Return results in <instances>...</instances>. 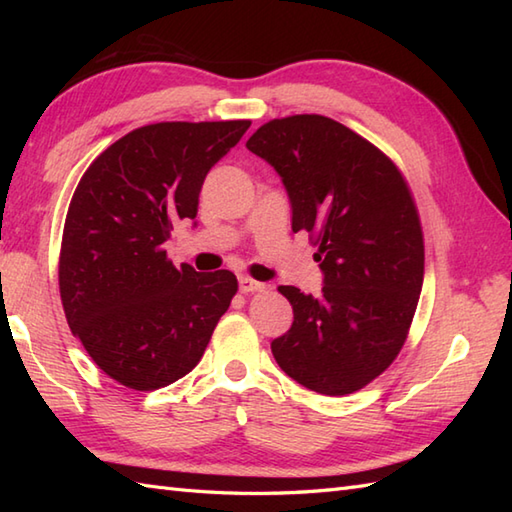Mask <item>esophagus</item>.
I'll return each mask as SVG.
<instances>
[{"label": "esophagus", "instance_id": "1", "mask_svg": "<svg viewBox=\"0 0 512 512\" xmlns=\"http://www.w3.org/2000/svg\"><path fill=\"white\" fill-rule=\"evenodd\" d=\"M266 286L262 284V281H255L250 277H239V290L244 292V295H248V292H262Z\"/></svg>", "mask_w": 512, "mask_h": 512}]
</instances>
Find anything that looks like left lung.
Returning <instances> with one entry per match:
<instances>
[{
  "mask_svg": "<svg viewBox=\"0 0 512 512\" xmlns=\"http://www.w3.org/2000/svg\"><path fill=\"white\" fill-rule=\"evenodd\" d=\"M246 147L286 184L292 231H308L325 275L321 297L279 286L295 321L273 356L323 396L363 389L394 363L418 308L424 237L398 165L321 114L273 118Z\"/></svg>",
  "mask_w": 512,
  "mask_h": 512,
  "instance_id": "obj_1",
  "label": "left lung"
}]
</instances>
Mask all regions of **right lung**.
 Returning a JSON list of instances; mask_svg holds the SVG:
<instances>
[{
  "instance_id": "right-lung-1",
  "label": "right lung",
  "mask_w": 512,
  "mask_h": 512,
  "mask_svg": "<svg viewBox=\"0 0 512 512\" xmlns=\"http://www.w3.org/2000/svg\"><path fill=\"white\" fill-rule=\"evenodd\" d=\"M248 127H138L96 156L76 184L61 237V303L72 334L116 383L154 391L187 376L231 306V270L176 268L165 242L173 226L198 215L206 173Z\"/></svg>"
}]
</instances>
